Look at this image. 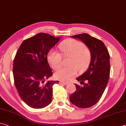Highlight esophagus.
Returning <instances> with one entry per match:
<instances>
[{
  "instance_id": "1",
  "label": "esophagus",
  "mask_w": 126,
  "mask_h": 126,
  "mask_svg": "<svg viewBox=\"0 0 126 126\" xmlns=\"http://www.w3.org/2000/svg\"><path fill=\"white\" fill-rule=\"evenodd\" d=\"M60 83H62V84H63V85H68V84H69V83H68V82H63V81H60Z\"/></svg>"
}]
</instances>
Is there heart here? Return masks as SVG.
I'll return each instance as SVG.
<instances>
[{
  "instance_id": "b5f03b06",
  "label": "heart",
  "mask_w": 126,
  "mask_h": 126,
  "mask_svg": "<svg viewBox=\"0 0 126 126\" xmlns=\"http://www.w3.org/2000/svg\"><path fill=\"white\" fill-rule=\"evenodd\" d=\"M61 54L55 50H51L47 56L48 61L54 70L60 66L63 57H69L66 67H61L55 74L57 80L68 81L74 78L79 71L86 70L90 64L92 59V51L90 48L78 40L70 39L60 46Z\"/></svg>"
}]
</instances>
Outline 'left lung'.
Listing matches in <instances>:
<instances>
[{"label": "left lung", "instance_id": "obj_1", "mask_svg": "<svg viewBox=\"0 0 126 126\" xmlns=\"http://www.w3.org/2000/svg\"><path fill=\"white\" fill-rule=\"evenodd\" d=\"M81 40L92 51V59L89 69L76 80L82 83L75 84L76 90L70 97V101L82 109L92 107L102 96L109 80L110 74V54L103 42L86 33L71 36ZM86 82V83L84 82Z\"/></svg>", "mask_w": 126, "mask_h": 126}]
</instances>
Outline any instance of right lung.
I'll return each instance as SVG.
<instances>
[{
	"label": "right lung",
	"instance_id": "obj_1",
	"mask_svg": "<svg viewBox=\"0 0 126 126\" xmlns=\"http://www.w3.org/2000/svg\"><path fill=\"white\" fill-rule=\"evenodd\" d=\"M60 37L39 33L24 40L13 62V76L20 97L33 109H42L51 102L52 86L58 81L44 80L52 75L47 61L49 50Z\"/></svg>",
	"mask_w": 126,
	"mask_h": 126
}]
</instances>
